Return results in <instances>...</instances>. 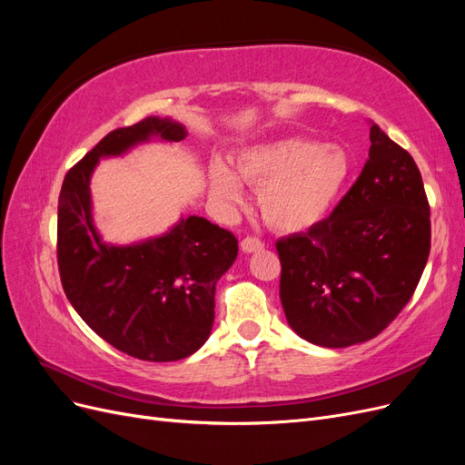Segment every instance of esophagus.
Here are the masks:
<instances>
[{"label": "esophagus", "instance_id": "obj_1", "mask_svg": "<svg viewBox=\"0 0 465 465\" xmlns=\"http://www.w3.org/2000/svg\"><path fill=\"white\" fill-rule=\"evenodd\" d=\"M241 248H242V252H246V254H252V252L262 250L263 242L258 241V238H254V236H246L244 241L241 242Z\"/></svg>", "mask_w": 465, "mask_h": 465}]
</instances>
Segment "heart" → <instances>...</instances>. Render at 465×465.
<instances>
[{
  "label": "heart",
  "mask_w": 465,
  "mask_h": 465,
  "mask_svg": "<svg viewBox=\"0 0 465 465\" xmlns=\"http://www.w3.org/2000/svg\"><path fill=\"white\" fill-rule=\"evenodd\" d=\"M351 173L340 145H320L301 137H281L242 149L234 173L215 161L209 168L213 200L224 207L244 202V186L260 190L263 221L277 232L297 234L314 229L337 203Z\"/></svg>",
  "instance_id": "1"
}]
</instances>
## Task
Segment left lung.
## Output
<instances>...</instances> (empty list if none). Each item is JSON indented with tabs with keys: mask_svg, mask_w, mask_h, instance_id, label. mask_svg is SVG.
<instances>
[{
	"mask_svg": "<svg viewBox=\"0 0 465 465\" xmlns=\"http://www.w3.org/2000/svg\"><path fill=\"white\" fill-rule=\"evenodd\" d=\"M279 297L302 340L369 341L410 302L430 252V209L413 157L371 122L369 161L314 229L277 242Z\"/></svg>",
	"mask_w": 465,
	"mask_h": 465,
	"instance_id": "left-lung-1",
	"label": "left lung"
}]
</instances>
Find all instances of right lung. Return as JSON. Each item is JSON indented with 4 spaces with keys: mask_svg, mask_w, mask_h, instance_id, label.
<instances>
[{
    "mask_svg": "<svg viewBox=\"0 0 465 465\" xmlns=\"http://www.w3.org/2000/svg\"><path fill=\"white\" fill-rule=\"evenodd\" d=\"M184 137V125L159 116L110 132L65 174L60 192L58 265L67 299L94 333L142 361L186 359L207 341L215 285L234 263L238 241L188 215L159 236L108 244L94 224L91 178L103 159Z\"/></svg>",
    "mask_w": 465,
    "mask_h": 465,
    "instance_id": "add662e5",
    "label": "right lung"
}]
</instances>
